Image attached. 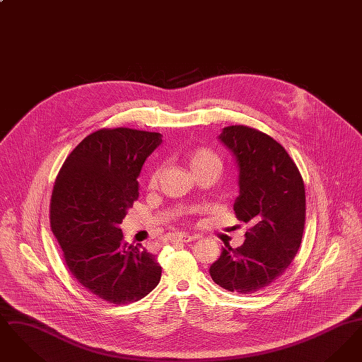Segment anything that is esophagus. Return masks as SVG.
<instances>
[{
    "instance_id": "1",
    "label": "esophagus",
    "mask_w": 362,
    "mask_h": 362,
    "mask_svg": "<svg viewBox=\"0 0 362 362\" xmlns=\"http://www.w3.org/2000/svg\"><path fill=\"white\" fill-rule=\"evenodd\" d=\"M195 239H198L197 236H191L187 233H176L171 236V241H185V243H189V241H194Z\"/></svg>"
}]
</instances>
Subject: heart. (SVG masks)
Wrapping results in <instances>:
<instances>
[{
	"label": "heart",
	"instance_id": "b5f03b06",
	"mask_svg": "<svg viewBox=\"0 0 362 362\" xmlns=\"http://www.w3.org/2000/svg\"><path fill=\"white\" fill-rule=\"evenodd\" d=\"M185 161L187 163L191 171L195 175L207 173V171L220 173L223 165L220 156L217 155L211 148H207V146H195L189 149V152L185 153ZM158 173H160L158 168H155L152 173H149V177H148L149 187H155L157 185Z\"/></svg>",
	"mask_w": 362,
	"mask_h": 362
}]
</instances>
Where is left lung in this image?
Returning a JSON list of instances; mask_svg holds the SVG:
<instances>
[{
	"instance_id": "8db88e82",
	"label": "left lung",
	"mask_w": 362,
	"mask_h": 362,
	"mask_svg": "<svg viewBox=\"0 0 362 362\" xmlns=\"http://www.w3.org/2000/svg\"><path fill=\"white\" fill-rule=\"evenodd\" d=\"M220 139L239 165L233 209L250 225L238 248L225 243L210 266L211 279L229 292L252 294L284 274L296 257L305 225V187L286 149L250 126L224 127Z\"/></svg>"
}]
</instances>
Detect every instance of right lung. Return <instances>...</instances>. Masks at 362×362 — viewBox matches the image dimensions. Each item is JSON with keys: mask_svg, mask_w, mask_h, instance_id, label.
Masks as SVG:
<instances>
[{"mask_svg": "<svg viewBox=\"0 0 362 362\" xmlns=\"http://www.w3.org/2000/svg\"><path fill=\"white\" fill-rule=\"evenodd\" d=\"M160 144V133L100 129L71 151L54 183L50 225L70 274L111 304L138 301L160 282L155 255L127 245L119 228L138 199L141 168Z\"/></svg>", "mask_w": 362, "mask_h": 362, "instance_id": "add662e5", "label": "right lung"}]
</instances>
